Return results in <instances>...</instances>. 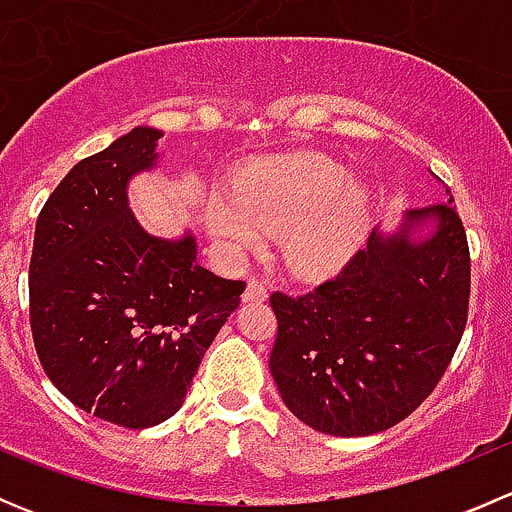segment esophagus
Wrapping results in <instances>:
<instances>
[{"instance_id": "obj_1", "label": "esophagus", "mask_w": 512, "mask_h": 512, "mask_svg": "<svg viewBox=\"0 0 512 512\" xmlns=\"http://www.w3.org/2000/svg\"><path fill=\"white\" fill-rule=\"evenodd\" d=\"M267 299V287L262 280H250L242 294V302H265Z\"/></svg>"}]
</instances>
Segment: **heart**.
<instances>
[{"label": "heart", "instance_id": "heart-1", "mask_svg": "<svg viewBox=\"0 0 512 512\" xmlns=\"http://www.w3.org/2000/svg\"><path fill=\"white\" fill-rule=\"evenodd\" d=\"M369 213V193L337 158L317 151L257 160L205 205V230L225 252L282 232V257L297 272H322L352 252Z\"/></svg>", "mask_w": 512, "mask_h": 512}]
</instances>
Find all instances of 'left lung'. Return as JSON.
<instances>
[{
    "mask_svg": "<svg viewBox=\"0 0 512 512\" xmlns=\"http://www.w3.org/2000/svg\"><path fill=\"white\" fill-rule=\"evenodd\" d=\"M451 203L374 227L364 250L314 292L270 297L272 379L309 428L347 438L386 431L448 369L471 294L466 230Z\"/></svg>",
    "mask_w": 512,
    "mask_h": 512,
    "instance_id": "left-lung-1",
    "label": "left lung"
}]
</instances>
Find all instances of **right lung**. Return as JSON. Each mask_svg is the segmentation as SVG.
I'll list each match as a JSON object with an SVG mask.
<instances>
[{
  "label": "right lung",
  "mask_w": 512,
  "mask_h": 512,
  "mask_svg": "<svg viewBox=\"0 0 512 512\" xmlns=\"http://www.w3.org/2000/svg\"><path fill=\"white\" fill-rule=\"evenodd\" d=\"M163 131L136 126L79 160L41 208L29 265L34 347L51 384L86 414L151 428L183 406L245 282L198 265L190 230L158 237L128 185L158 168Z\"/></svg>",
  "instance_id": "right-lung-1"
}]
</instances>
